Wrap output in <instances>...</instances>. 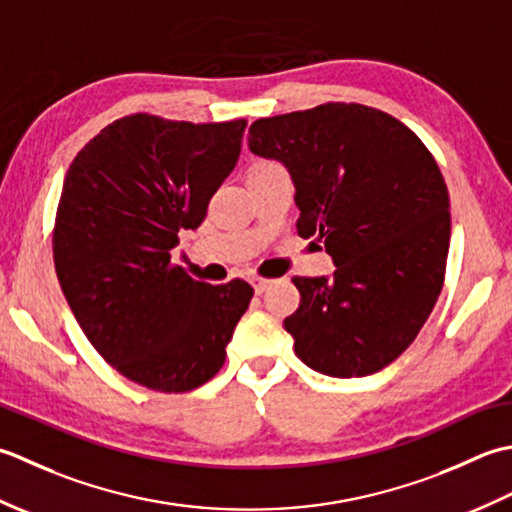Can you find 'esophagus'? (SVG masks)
Instances as JSON below:
<instances>
[{
  "mask_svg": "<svg viewBox=\"0 0 512 512\" xmlns=\"http://www.w3.org/2000/svg\"><path fill=\"white\" fill-rule=\"evenodd\" d=\"M249 283H252L254 291H256V294L260 296V294H263V291H267V289H269L271 280H269V278H263V276H252V278H249Z\"/></svg>",
  "mask_w": 512,
  "mask_h": 512,
  "instance_id": "obj_1",
  "label": "esophagus"
}]
</instances>
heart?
<instances>
[{
	"instance_id": "obj_1",
	"label": "heart",
	"mask_w": 512,
	"mask_h": 512,
	"mask_svg": "<svg viewBox=\"0 0 512 512\" xmlns=\"http://www.w3.org/2000/svg\"><path fill=\"white\" fill-rule=\"evenodd\" d=\"M271 165H278V163H271V161H260V163H256L252 170H260V168H271Z\"/></svg>"
}]
</instances>
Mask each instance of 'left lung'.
Instances as JSON below:
<instances>
[{"mask_svg": "<svg viewBox=\"0 0 512 512\" xmlns=\"http://www.w3.org/2000/svg\"><path fill=\"white\" fill-rule=\"evenodd\" d=\"M249 150L296 187L298 236L325 241L336 271L291 278L296 356L331 378H362L415 340L442 291L448 190L433 154L391 114L360 103L258 119Z\"/></svg>", "mask_w": 512, "mask_h": 512, "instance_id": "1", "label": "left lung"}]
</instances>
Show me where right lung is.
<instances>
[{
  "label": "right lung",
  "instance_id": "obj_1",
  "mask_svg": "<svg viewBox=\"0 0 512 512\" xmlns=\"http://www.w3.org/2000/svg\"><path fill=\"white\" fill-rule=\"evenodd\" d=\"M245 128L132 114L66 172L52 232L61 291L92 347L141 387L183 393L212 380L254 296L245 280L198 283L170 254L236 168Z\"/></svg>",
  "mask_w": 512,
  "mask_h": 512
}]
</instances>
